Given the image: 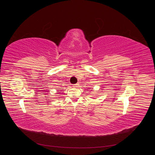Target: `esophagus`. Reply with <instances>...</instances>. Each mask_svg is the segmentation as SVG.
Wrapping results in <instances>:
<instances>
[{
  "label": "esophagus",
  "instance_id": "esophagus-1",
  "mask_svg": "<svg viewBox=\"0 0 155 155\" xmlns=\"http://www.w3.org/2000/svg\"><path fill=\"white\" fill-rule=\"evenodd\" d=\"M79 84L78 83H76V84H74V85H73V87H74V88H77V87H79Z\"/></svg>",
  "mask_w": 155,
  "mask_h": 155
}]
</instances>
